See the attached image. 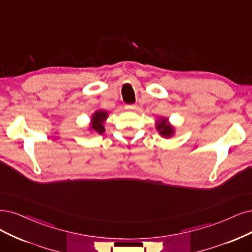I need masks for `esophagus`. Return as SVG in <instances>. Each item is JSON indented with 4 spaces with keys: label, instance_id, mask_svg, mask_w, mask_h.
<instances>
[{
    "label": "esophagus",
    "instance_id": "obj_1",
    "mask_svg": "<svg viewBox=\"0 0 252 252\" xmlns=\"http://www.w3.org/2000/svg\"><path fill=\"white\" fill-rule=\"evenodd\" d=\"M126 109L127 111H137L138 110V106L135 104H131V105H126Z\"/></svg>",
    "mask_w": 252,
    "mask_h": 252
}]
</instances>
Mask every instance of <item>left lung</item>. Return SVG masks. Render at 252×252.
Masks as SVG:
<instances>
[{
	"instance_id": "1",
	"label": "left lung",
	"mask_w": 252,
	"mask_h": 252,
	"mask_svg": "<svg viewBox=\"0 0 252 252\" xmlns=\"http://www.w3.org/2000/svg\"><path fill=\"white\" fill-rule=\"evenodd\" d=\"M157 131H159V134L164 138H169L174 134L173 126L168 123L167 118H160L156 124Z\"/></svg>"
}]
</instances>
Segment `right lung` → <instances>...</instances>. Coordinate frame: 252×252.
Returning <instances> with one entry per match:
<instances>
[{"mask_svg": "<svg viewBox=\"0 0 252 252\" xmlns=\"http://www.w3.org/2000/svg\"><path fill=\"white\" fill-rule=\"evenodd\" d=\"M108 118V112L106 111H96L94 114L91 116V125L90 127L93 132L102 134L105 132L104 123Z\"/></svg>", "mask_w": 252, "mask_h": 252, "instance_id": "right-lung-1", "label": "right lung"}]
</instances>
